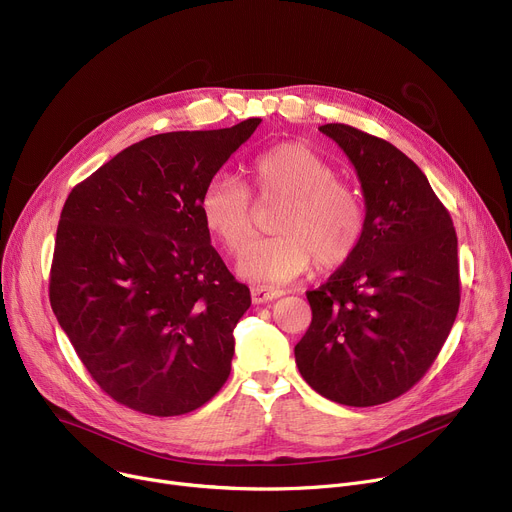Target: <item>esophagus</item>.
<instances>
[{
  "label": "esophagus",
  "instance_id": "34e87169",
  "mask_svg": "<svg viewBox=\"0 0 512 512\" xmlns=\"http://www.w3.org/2000/svg\"><path fill=\"white\" fill-rule=\"evenodd\" d=\"M284 292L282 290H273V288H263V286H255L251 290V298L255 304H263V302H271L275 298H282Z\"/></svg>",
  "mask_w": 512,
  "mask_h": 512
}]
</instances>
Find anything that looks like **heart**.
Segmentation results:
<instances>
[{
    "mask_svg": "<svg viewBox=\"0 0 512 512\" xmlns=\"http://www.w3.org/2000/svg\"><path fill=\"white\" fill-rule=\"evenodd\" d=\"M249 177L259 202L282 204L273 218L277 235L253 243L239 261L247 280L286 284L314 261L322 269H337L355 255L365 230L363 202L312 149L277 145L251 163ZM200 212L206 228L232 255L255 235L251 194L235 177L216 175L204 188Z\"/></svg>",
    "mask_w": 512,
    "mask_h": 512,
    "instance_id": "heart-1",
    "label": "heart"
}]
</instances>
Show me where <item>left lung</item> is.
<instances>
[{
	"mask_svg": "<svg viewBox=\"0 0 512 512\" xmlns=\"http://www.w3.org/2000/svg\"><path fill=\"white\" fill-rule=\"evenodd\" d=\"M318 130L357 171L365 230L355 255L306 292L312 322L294 347L296 365L320 396L376 406L421 380L449 337L459 308L457 235L402 151L347 124Z\"/></svg>",
	"mask_w": 512,
	"mask_h": 512,
	"instance_id": "obj_1",
	"label": "left lung"
}]
</instances>
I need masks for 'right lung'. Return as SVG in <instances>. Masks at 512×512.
<instances>
[{
    "mask_svg": "<svg viewBox=\"0 0 512 512\" xmlns=\"http://www.w3.org/2000/svg\"><path fill=\"white\" fill-rule=\"evenodd\" d=\"M259 122L149 136L63 206L53 312L89 376L132 410L192 412L228 380L251 294L210 245L200 198Z\"/></svg>",
    "mask_w": 512,
    "mask_h": 512,
    "instance_id": "right-lung-1",
    "label": "right lung"
}]
</instances>
